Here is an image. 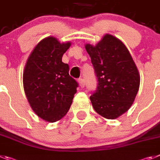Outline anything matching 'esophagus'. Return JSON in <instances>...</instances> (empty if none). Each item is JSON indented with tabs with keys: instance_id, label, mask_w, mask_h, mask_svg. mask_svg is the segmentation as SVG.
Here are the masks:
<instances>
[{
	"instance_id": "obj_1",
	"label": "esophagus",
	"mask_w": 160,
	"mask_h": 160,
	"mask_svg": "<svg viewBox=\"0 0 160 160\" xmlns=\"http://www.w3.org/2000/svg\"><path fill=\"white\" fill-rule=\"evenodd\" d=\"M78 82H79V86H80L82 88H83V87H85V82H84V80H83L82 78H79Z\"/></svg>"
}]
</instances>
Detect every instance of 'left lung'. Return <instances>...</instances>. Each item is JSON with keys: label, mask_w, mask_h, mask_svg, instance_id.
Listing matches in <instances>:
<instances>
[{"label": "left lung", "mask_w": 160, "mask_h": 160, "mask_svg": "<svg viewBox=\"0 0 160 160\" xmlns=\"http://www.w3.org/2000/svg\"><path fill=\"white\" fill-rule=\"evenodd\" d=\"M85 48L98 78L90 99L95 111L106 119H116L132 106L140 86V74L129 50L117 37L106 35Z\"/></svg>", "instance_id": "8db88e82"}]
</instances>
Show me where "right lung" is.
<instances>
[{"label":"right lung","instance_id":"add662e5","mask_svg":"<svg viewBox=\"0 0 160 160\" xmlns=\"http://www.w3.org/2000/svg\"><path fill=\"white\" fill-rule=\"evenodd\" d=\"M70 42L60 43L48 36L31 52L23 70V87L30 106L41 119L56 122L66 115L78 82L69 74V65L62 62Z\"/></svg>","mask_w":160,"mask_h":160}]
</instances>
